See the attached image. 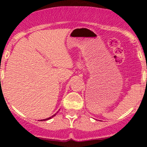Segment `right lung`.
<instances>
[{
    "instance_id": "add662e5",
    "label": "right lung",
    "mask_w": 147,
    "mask_h": 147,
    "mask_svg": "<svg viewBox=\"0 0 147 147\" xmlns=\"http://www.w3.org/2000/svg\"><path fill=\"white\" fill-rule=\"evenodd\" d=\"M54 116H55V115H53V116L52 117H49V118H47V119H41L40 121H46V120H48V119H51L52 117H53Z\"/></svg>"
}]
</instances>
